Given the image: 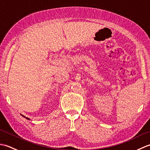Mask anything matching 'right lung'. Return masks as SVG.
<instances>
[{
	"label": "right lung",
	"mask_w": 150,
	"mask_h": 150,
	"mask_svg": "<svg viewBox=\"0 0 150 150\" xmlns=\"http://www.w3.org/2000/svg\"><path fill=\"white\" fill-rule=\"evenodd\" d=\"M22 116H23L24 117H24V115H22ZM26 119H29V120H30V119H28V117H26Z\"/></svg>",
	"instance_id": "obj_1"
}]
</instances>
